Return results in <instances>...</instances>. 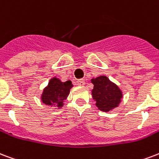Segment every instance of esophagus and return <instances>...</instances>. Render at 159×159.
I'll use <instances>...</instances> for the list:
<instances>
[{
  "label": "esophagus",
  "instance_id": "1",
  "mask_svg": "<svg viewBox=\"0 0 159 159\" xmlns=\"http://www.w3.org/2000/svg\"><path fill=\"white\" fill-rule=\"evenodd\" d=\"M77 84L78 85V86H84V85H85V81L83 79L77 80Z\"/></svg>",
  "mask_w": 159,
  "mask_h": 159
}]
</instances>
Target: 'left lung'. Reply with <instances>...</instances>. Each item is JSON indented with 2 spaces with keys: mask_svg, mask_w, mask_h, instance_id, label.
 Instances as JSON below:
<instances>
[{
  "mask_svg": "<svg viewBox=\"0 0 159 159\" xmlns=\"http://www.w3.org/2000/svg\"><path fill=\"white\" fill-rule=\"evenodd\" d=\"M94 85L92 94L99 110L108 112L118 106L123 98L122 91L105 76L92 79Z\"/></svg>",
  "mask_w": 159,
  "mask_h": 159,
  "instance_id": "left-lung-1",
  "label": "left lung"
}]
</instances>
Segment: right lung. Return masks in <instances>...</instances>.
<instances>
[{
  "label": "right lung",
  "mask_w": 159,
  "mask_h": 159,
  "mask_svg": "<svg viewBox=\"0 0 159 159\" xmlns=\"http://www.w3.org/2000/svg\"><path fill=\"white\" fill-rule=\"evenodd\" d=\"M71 88L72 84L71 81L62 82L57 77H54L50 80L48 86L42 93V102L47 105L61 107Z\"/></svg>",
  "instance_id": "right-lung-1"
}]
</instances>
